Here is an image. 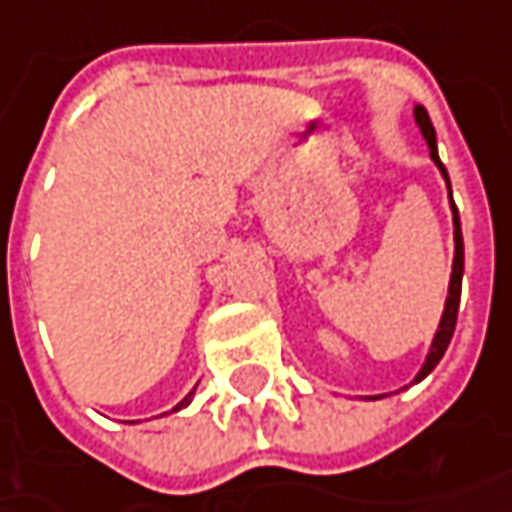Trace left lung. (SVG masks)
Wrapping results in <instances>:
<instances>
[{"label": "left lung", "mask_w": 512, "mask_h": 512, "mask_svg": "<svg viewBox=\"0 0 512 512\" xmlns=\"http://www.w3.org/2000/svg\"><path fill=\"white\" fill-rule=\"evenodd\" d=\"M415 120H417V125H420V131H423L426 142H429V151H431V159H434V165L443 170L448 190H451V182H448L446 168H443V162H440V156H437V137H434V125H431V120H429V111L423 109V106H415ZM451 210H454V269H451V285H448L446 311H443V319H440L437 336H434V342H431L429 358H426V364H423V370L417 373L415 381L426 378V375H429L431 370L437 367V361H440V358H443V353L448 350V342H451V336H454V328H457V314H460L462 266H465V252H462L460 215H457V207H454V201H451Z\"/></svg>", "instance_id": "left-lung-1"}]
</instances>
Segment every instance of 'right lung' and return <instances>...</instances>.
Masks as SVG:
<instances>
[{
	"mask_svg": "<svg viewBox=\"0 0 512 512\" xmlns=\"http://www.w3.org/2000/svg\"><path fill=\"white\" fill-rule=\"evenodd\" d=\"M193 392H196V389H193ZM193 392H190V395H187V398H184V401L179 403V406H176V409H173V412H179V409H182L184 403H190V398H193Z\"/></svg>",
	"mask_w": 512,
	"mask_h": 512,
	"instance_id": "1",
	"label": "right lung"
}]
</instances>
